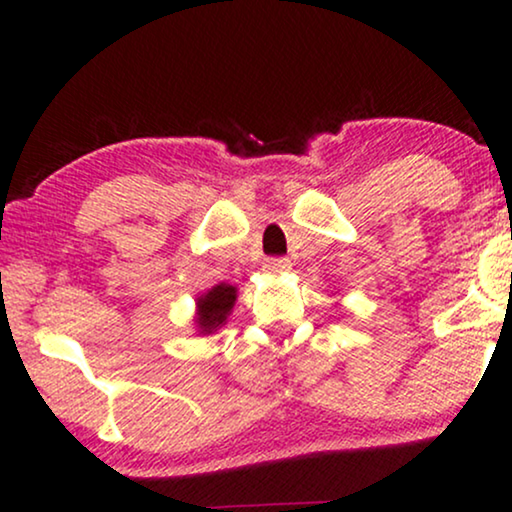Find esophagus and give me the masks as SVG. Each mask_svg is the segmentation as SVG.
Returning a JSON list of instances; mask_svg holds the SVG:
<instances>
[{"mask_svg": "<svg viewBox=\"0 0 512 512\" xmlns=\"http://www.w3.org/2000/svg\"><path fill=\"white\" fill-rule=\"evenodd\" d=\"M263 268H266L268 273H285V270L292 268V261H289V258H282V256L266 258V263H263Z\"/></svg>", "mask_w": 512, "mask_h": 512, "instance_id": "1", "label": "esophagus"}]
</instances>
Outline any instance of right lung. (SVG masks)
<instances>
[{"label": "right lung", "instance_id": "obj_1", "mask_svg": "<svg viewBox=\"0 0 512 512\" xmlns=\"http://www.w3.org/2000/svg\"><path fill=\"white\" fill-rule=\"evenodd\" d=\"M237 301V287L225 285L220 282L213 289H208L206 294H201L197 299V323L199 334H213L225 325L227 315L232 313V306Z\"/></svg>", "mask_w": 512, "mask_h": 512}]
</instances>
